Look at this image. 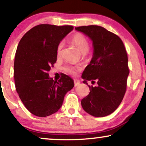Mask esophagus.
I'll return each mask as SVG.
<instances>
[{"label":"esophagus","mask_w":146,"mask_h":146,"mask_svg":"<svg viewBox=\"0 0 146 146\" xmlns=\"http://www.w3.org/2000/svg\"><path fill=\"white\" fill-rule=\"evenodd\" d=\"M80 84V82L79 80H74V85L75 86H78L79 85V84Z\"/></svg>","instance_id":"34e87169"}]
</instances>
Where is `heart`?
<instances>
[{
    "label": "heart",
    "mask_w": 146,
    "mask_h": 146,
    "mask_svg": "<svg viewBox=\"0 0 146 146\" xmlns=\"http://www.w3.org/2000/svg\"><path fill=\"white\" fill-rule=\"evenodd\" d=\"M72 43L74 44L79 49V50L83 54L87 53L90 49V45H89L88 40L87 39L84 35L81 33H77L73 35L71 38ZM64 47V43L63 41L60 42L57 47V56H60L62 54V49ZM64 71L68 74L75 75L77 74L78 71H80L81 68L79 66H72V65H66L64 66Z\"/></svg>",
    "instance_id": "obj_1"
}]
</instances>
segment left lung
<instances>
[{
	"label": "left lung",
	"mask_w": 146,
	"mask_h": 146,
	"mask_svg": "<svg viewBox=\"0 0 146 146\" xmlns=\"http://www.w3.org/2000/svg\"><path fill=\"white\" fill-rule=\"evenodd\" d=\"M75 30L92 39L94 54L82 78L96 82L88 86L90 92L81 101L84 111L94 117H104L115 111L123 99L129 74L128 56L122 39L99 26H83Z\"/></svg>",
	"instance_id": "left-lung-1"
}]
</instances>
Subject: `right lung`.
<instances>
[{"label":"right lung","mask_w":146,"mask_h":146,"mask_svg":"<svg viewBox=\"0 0 146 146\" xmlns=\"http://www.w3.org/2000/svg\"><path fill=\"white\" fill-rule=\"evenodd\" d=\"M73 29V26L39 24L29 30L19 43L14 60L15 89L35 115L46 117L58 111L65 94L74 86L65 74L58 82L49 77L57 60L58 45Z\"/></svg>","instance_id":"right-lung-1"}]
</instances>
